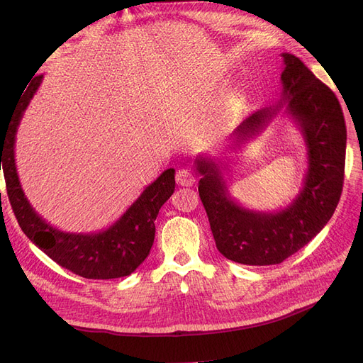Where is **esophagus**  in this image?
I'll return each mask as SVG.
<instances>
[{
    "label": "esophagus",
    "mask_w": 363,
    "mask_h": 363,
    "mask_svg": "<svg viewBox=\"0 0 363 363\" xmlns=\"http://www.w3.org/2000/svg\"><path fill=\"white\" fill-rule=\"evenodd\" d=\"M175 180H177V183L180 186H184V188H189V186H192L195 183L194 174L188 169H184V168L175 172Z\"/></svg>",
    "instance_id": "1"
}]
</instances>
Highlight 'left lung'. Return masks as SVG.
Listing matches in <instances>:
<instances>
[{
    "label": "left lung",
    "mask_w": 363,
    "mask_h": 363,
    "mask_svg": "<svg viewBox=\"0 0 363 363\" xmlns=\"http://www.w3.org/2000/svg\"><path fill=\"white\" fill-rule=\"evenodd\" d=\"M281 100L250 115L233 131L236 144L259 135L283 107L301 130L307 147V172L295 200L279 212L250 211L228 194L223 164L195 159L203 175L199 192L218 251L244 265H276L321 232L335 213L344 184L347 128L342 108L328 86L294 54H281Z\"/></svg>",
    "instance_id": "8db88e82"
}]
</instances>
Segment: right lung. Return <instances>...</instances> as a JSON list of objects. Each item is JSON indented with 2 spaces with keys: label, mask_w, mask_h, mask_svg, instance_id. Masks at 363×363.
Returning <instances> with one entry per match:
<instances>
[{
  "label": "right lung",
  "mask_w": 363,
  "mask_h": 363,
  "mask_svg": "<svg viewBox=\"0 0 363 363\" xmlns=\"http://www.w3.org/2000/svg\"><path fill=\"white\" fill-rule=\"evenodd\" d=\"M36 74V72H35ZM33 77L4 130L0 128V168L19 227L33 244L60 267L84 279L108 280L130 276L150 255L155 242V221L160 207L175 189V169L163 171L148 184L115 224L98 233H68L38 215L21 188L15 164V138L27 106L42 83Z\"/></svg>",
  "instance_id": "right-lung-1"
}]
</instances>
